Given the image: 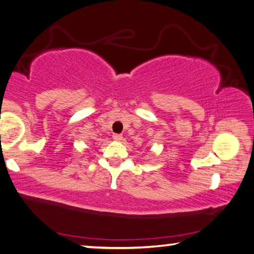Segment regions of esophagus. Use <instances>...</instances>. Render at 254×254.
I'll use <instances>...</instances> for the list:
<instances>
[{"label":"esophagus","mask_w":254,"mask_h":254,"mask_svg":"<svg viewBox=\"0 0 254 254\" xmlns=\"http://www.w3.org/2000/svg\"><path fill=\"white\" fill-rule=\"evenodd\" d=\"M112 138H114V140H116V142H122L123 136L119 135V134H114V135H112Z\"/></svg>","instance_id":"34e87169"}]
</instances>
